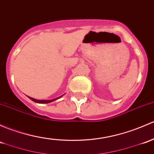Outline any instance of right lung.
Segmentation results:
<instances>
[{"label": "right lung", "instance_id": "right-lung-1", "mask_svg": "<svg viewBox=\"0 0 154 154\" xmlns=\"http://www.w3.org/2000/svg\"><path fill=\"white\" fill-rule=\"evenodd\" d=\"M61 97H62V96H61ZM61 97H60L56 98V99H53V100H35V99L29 97V98L30 100H32V101L35 102V103H51V102L54 101V100H57V99L60 98Z\"/></svg>", "mask_w": 154, "mask_h": 154}]
</instances>
